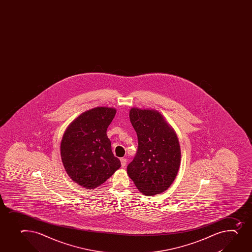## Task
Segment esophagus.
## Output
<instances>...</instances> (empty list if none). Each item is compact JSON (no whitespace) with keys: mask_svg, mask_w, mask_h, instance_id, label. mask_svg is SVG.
I'll return each mask as SVG.
<instances>
[{"mask_svg":"<svg viewBox=\"0 0 252 252\" xmlns=\"http://www.w3.org/2000/svg\"><path fill=\"white\" fill-rule=\"evenodd\" d=\"M126 162H127V160L125 158H121V163H122V167H124L126 165Z\"/></svg>","mask_w":252,"mask_h":252,"instance_id":"esophagus-1","label":"esophagus"}]
</instances>
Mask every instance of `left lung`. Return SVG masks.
Returning <instances> with one entry per match:
<instances>
[{"instance_id":"1","label":"left lung","mask_w":252,"mask_h":252,"mask_svg":"<svg viewBox=\"0 0 252 252\" xmlns=\"http://www.w3.org/2000/svg\"><path fill=\"white\" fill-rule=\"evenodd\" d=\"M130 119L137 134L138 149L127 174L143 194H160L172 185L181 162L174 130L154 110L133 107Z\"/></svg>"}]
</instances>
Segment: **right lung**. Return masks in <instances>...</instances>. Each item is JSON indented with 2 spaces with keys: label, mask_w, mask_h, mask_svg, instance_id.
<instances>
[{
  "label": "right lung",
  "mask_w": 252,
  "mask_h": 252,
  "mask_svg": "<svg viewBox=\"0 0 252 252\" xmlns=\"http://www.w3.org/2000/svg\"><path fill=\"white\" fill-rule=\"evenodd\" d=\"M116 115L111 107L84 112L65 130L61 143L63 165L70 178L86 189L104 183L120 167L107 129Z\"/></svg>",
  "instance_id": "obj_1"
}]
</instances>
